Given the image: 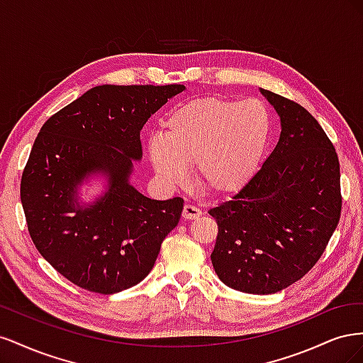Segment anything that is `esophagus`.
Instances as JSON below:
<instances>
[{
  "label": "esophagus",
  "mask_w": 363,
  "mask_h": 363,
  "mask_svg": "<svg viewBox=\"0 0 363 363\" xmlns=\"http://www.w3.org/2000/svg\"><path fill=\"white\" fill-rule=\"evenodd\" d=\"M201 216V211L200 208H196L192 204H186L183 207V218L184 219H199Z\"/></svg>",
  "instance_id": "1"
}]
</instances>
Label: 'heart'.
<instances>
[{"instance_id":"1","label":"heart","mask_w":363,"mask_h":363,"mask_svg":"<svg viewBox=\"0 0 363 363\" xmlns=\"http://www.w3.org/2000/svg\"><path fill=\"white\" fill-rule=\"evenodd\" d=\"M272 133V115L263 101L211 95L172 108L163 133L150 135L147 150L156 172L168 183H186L188 164H195L204 189L230 195L256 177Z\"/></svg>"}]
</instances>
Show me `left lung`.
I'll return each mask as SVG.
<instances>
[{
	"instance_id": "obj_1",
	"label": "left lung",
	"mask_w": 363,
	"mask_h": 363,
	"mask_svg": "<svg viewBox=\"0 0 363 363\" xmlns=\"http://www.w3.org/2000/svg\"><path fill=\"white\" fill-rule=\"evenodd\" d=\"M260 94L280 116L276 148L245 188L211 208L218 223L211 255L228 288L276 294L306 276L339 223L340 172L318 121L288 98Z\"/></svg>"
}]
</instances>
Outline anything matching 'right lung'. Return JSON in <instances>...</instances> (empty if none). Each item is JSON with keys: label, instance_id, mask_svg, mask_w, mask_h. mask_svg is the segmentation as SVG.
Masks as SVG:
<instances>
[{"label": "right lung", "instance_id": "right-lung-1", "mask_svg": "<svg viewBox=\"0 0 363 363\" xmlns=\"http://www.w3.org/2000/svg\"><path fill=\"white\" fill-rule=\"evenodd\" d=\"M184 89L95 86L42 125L21 180V203L33 244L77 286L106 295L135 286L177 227L183 199L151 200L130 177L142 159V127ZM94 174L105 177L106 191L82 203L78 188Z\"/></svg>", "mask_w": 363, "mask_h": 363}]
</instances>
